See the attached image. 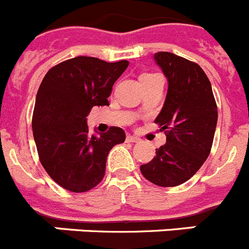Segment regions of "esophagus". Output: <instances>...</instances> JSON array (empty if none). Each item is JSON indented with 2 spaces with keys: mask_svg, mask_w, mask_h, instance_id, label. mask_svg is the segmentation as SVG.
Wrapping results in <instances>:
<instances>
[{
  "mask_svg": "<svg viewBox=\"0 0 249 249\" xmlns=\"http://www.w3.org/2000/svg\"><path fill=\"white\" fill-rule=\"evenodd\" d=\"M127 142H129V143H137V142H140V138L136 137V136H127L126 138Z\"/></svg>",
  "mask_w": 249,
  "mask_h": 249,
  "instance_id": "1",
  "label": "esophagus"
}]
</instances>
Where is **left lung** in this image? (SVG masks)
Wrapping results in <instances>:
<instances>
[{
    "label": "left lung",
    "instance_id": "8db88e82",
    "mask_svg": "<svg viewBox=\"0 0 249 249\" xmlns=\"http://www.w3.org/2000/svg\"><path fill=\"white\" fill-rule=\"evenodd\" d=\"M153 58L168 82L155 120L167 140L141 172L157 186L175 187L195 176L210 155L218 112L210 80L197 63L169 52H157Z\"/></svg>",
    "mask_w": 249,
    "mask_h": 249
}]
</instances>
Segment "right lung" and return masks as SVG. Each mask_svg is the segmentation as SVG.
I'll list each match as a JSON object with an SVG mask.
<instances>
[{
  "label": "right lung",
  "mask_w": 249,
  "mask_h": 249,
  "mask_svg": "<svg viewBox=\"0 0 249 249\" xmlns=\"http://www.w3.org/2000/svg\"><path fill=\"white\" fill-rule=\"evenodd\" d=\"M128 65L80 56L52 67L42 80L32 131L43 168L65 190L80 193L97 186L109 151L126 140L120 127L89 135L87 116L92 107L108 106L112 86Z\"/></svg>",
  "instance_id": "1"
}]
</instances>
